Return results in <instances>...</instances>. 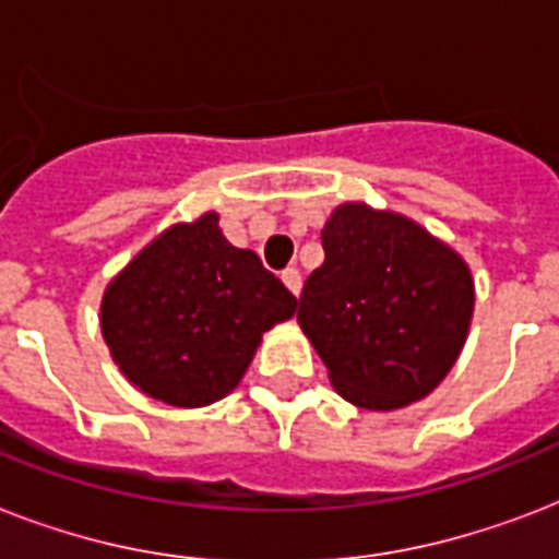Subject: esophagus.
I'll use <instances>...</instances> for the list:
<instances>
[{"label": "esophagus", "mask_w": 559, "mask_h": 559, "mask_svg": "<svg viewBox=\"0 0 559 559\" xmlns=\"http://www.w3.org/2000/svg\"><path fill=\"white\" fill-rule=\"evenodd\" d=\"M281 281L287 284V289L293 293V296H298V293H301V272H298L296 266H289V270L281 272Z\"/></svg>", "instance_id": "1"}]
</instances>
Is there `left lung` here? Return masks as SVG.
I'll list each match as a JSON object with an SVG mask.
<instances>
[{"label": "left lung", "mask_w": 559, "mask_h": 559, "mask_svg": "<svg viewBox=\"0 0 559 559\" xmlns=\"http://www.w3.org/2000/svg\"><path fill=\"white\" fill-rule=\"evenodd\" d=\"M322 246L298 324L331 385L368 412L424 400L467 342L476 307L467 261L406 214L368 202L336 205Z\"/></svg>", "instance_id": "obj_1"}]
</instances>
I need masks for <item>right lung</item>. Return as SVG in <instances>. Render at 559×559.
I'll return each mask as SVG.
<instances>
[{"mask_svg":"<svg viewBox=\"0 0 559 559\" xmlns=\"http://www.w3.org/2000/svg\"><path fill=\"white\" fill-rule=\"evenodd\" d=\"M298 298L252 249H237L217 211L156 235L100 298V333L127 382L177 408L237 389L263 333L293 319Z\"/></svg>","mask_w":559,"mask_h":559,"instance_id":"1","label":"right lung"}]
</instances>
